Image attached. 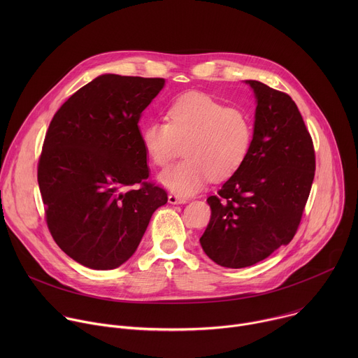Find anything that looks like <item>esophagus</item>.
Listing matches in <instances>:
<instances>
[{
    "label": "esophagus",
    "mask_w": 358,
    "mask_h": 358,
    "mask_svg": "<svg viewBox=\"0 0 358 358\" xmlns=\"http://www.w3.org/2000/svg\"><path fill=\"white\" fill-rule=\"evenodd\" d=\"M169 202L173 203V206H176V203H185L187 198H182V196L176 195V194H170L169 195Z\"/></svg>",
    "instance_id": "esophagus-1"
}]
</instances>
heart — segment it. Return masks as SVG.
<instances>
[{"instance_id":"obj_1","label":"heart","mask_w":358,"mask_h":358,"mask_svg":"<svg viewBox=\"0 0 358 358\" xmlns=\"http://www.w3.org/2000/svg\"><path fill=\"white\" fill-rule=\"evenodd\" d=\"M166 120L147 123L141 143L150 162L162 169L180 156L184 145L187 159L159 176L160 184L171 192L187 196L210 178L227 180L249 156L253 140L249 115L206 93L188 92L176 99Z\"/></svg>"}]
</instances>
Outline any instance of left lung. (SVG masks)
Instances as JSON below:
<instances>
[{
	"label": "left lung",
	"instance_id": "8db88e82",
	"mask_svg": "<svg viewBox=\"0 0 358 358\" xmlns=\"http://www.w3.org/2000/svg\"><path fill=\"white\" fill-rule=\"evenodd\" d=\"M253 140L245 164L208 196L210 224L199 238L224 268H246L287 245L300 224L315 178L310 133L292 97L258 80Z\"/></svg>",
	"mask_w": 358,
	"mask_h": 358
}]
</instances>
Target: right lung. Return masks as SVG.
I'll return each mask as SVG.
<instances>
[{"label":"right lung","instance_id":"obj_1","mask_svg":"<svg viewBox=\"0 0 358 358\" xmlns=\"http://www.w3.org/2000/svg\"><path fill=\"white\" fill-rule=\"evenodd\" d=\"M166 80L105 73L55 113L38 163L46 224L78 264L109 271L136 252L167 192L147 182L138 120ZM137 183V189H127Z\"/></svg>","mask_w":358,"mask_h":358}]
</instances>
